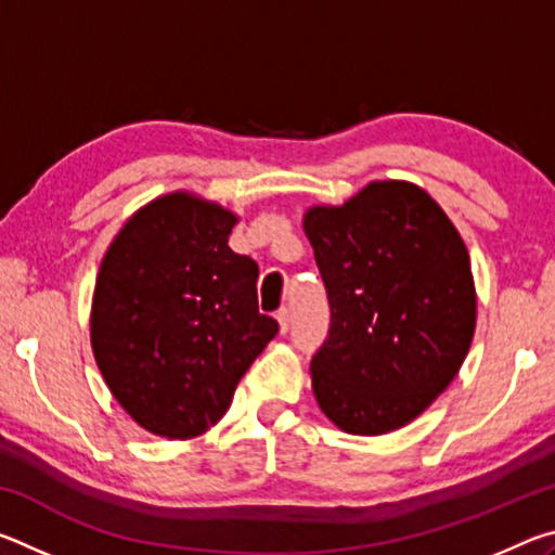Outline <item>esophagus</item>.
<instances>
[{
    "mask_svg": "<svg viewBox=\"0 0 555 555\" xmlns=\"http://www.w3.org/2000/svg\"><path fill=\"white\" fill-rule=\"evenodd\" d=\"M276 321H279V331L286 335L288 327H291V313H288V308H281V311L276 313Z\"/></svg>",
    "mask_w": 555,
    "mask_h": 555,
    "instance_id": "34e87169",
    "label": "esophagus"
}]
</instances>
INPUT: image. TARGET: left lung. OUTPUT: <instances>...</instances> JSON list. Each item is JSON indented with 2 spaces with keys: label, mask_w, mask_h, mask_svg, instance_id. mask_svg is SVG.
<instances>
[{
  "label": "left lung",
  "mask_w": 555,
  "mask_h": 555,
  "mask_svg": "<svg viewBox=\"0 0 555 555\" xmlns=\"http://www.w3.org/2000/svg\"><path fill=\"white\" fill-rule=\"evenodd\" d=\"M304 230L331 304L327 340L311 360L318 406L352 436L411 424L455 379L475 335L463 237L409 181L313 205Z\"/></svg>",
  "instance_id": "obj_1"
}]
</instances>
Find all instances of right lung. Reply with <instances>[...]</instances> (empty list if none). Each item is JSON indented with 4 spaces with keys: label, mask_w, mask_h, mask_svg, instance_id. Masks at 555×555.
I'll return each instance as SVG.
<instances>
[{
    "label": "right lung",
    "mask_w": 555,
    "mask_h": 555,
    "mask_svg": "<svg viewBox=\"0 0 555 555\" xmlns=\"http://www.w3.org/2000/svg\"><path fill=\"white\" fill-rule=\"evenodd\" d=\"M237 215L178 191L112 240L90 313L112 397L149 434L195 438L230 409L237 382L279 333L257 306L255 259L234 255Z\"/></svg>",
    "instance_id": "add662e5"
}]
</instances>
